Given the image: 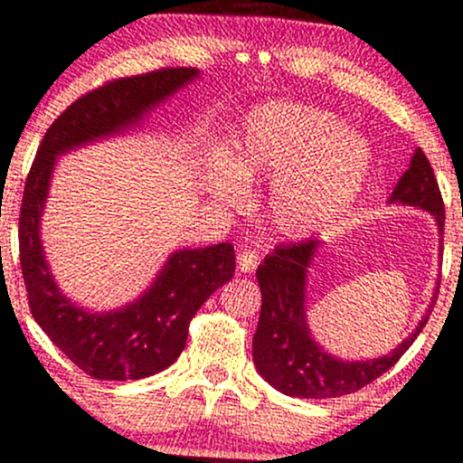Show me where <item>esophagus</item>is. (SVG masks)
Here are the masks:
<instances>
[{
    "label": "esophagus",
    "instance_id": "34e87169",
    "mask_svg": "<svg viewBox=\"0 0 463 463\" xmlns=\"http://www.w3.org/2000/svg\"><path fill=\"white\" fill-rule=\"evenodd\" d=\"M258 265H260V253L256 250H242L238 253V269L242 273H251Z\"/></svg>",
    "mask_w": 463,
    "mask_h": 463
}]
</instances>
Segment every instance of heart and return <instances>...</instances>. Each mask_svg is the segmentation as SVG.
Here are the masks:
<instances>
[{"label": "heart", "instance_id": "heart-1", "mask_svg": "<svg viewBox=\"0 0 463 463\" xmlns=\"http://www.w3.org/2000/svg\"><path fill=\"white\" fill-rule=\"evenodd\" d=\"M371 172L364 138L340 118L298 103H269L247 118L230 161L213 158L207 187L222 205L245 194L242 183L273 176L267 212L278 232L309 236L351 210Z\"/></svg>", "mask_w": 463, "mask_h": 463}]
</instances>
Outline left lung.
Segmentation results:
<instances>
[{"mask_svg":"<svg viewBox=\"0 0 463 463\" xmlns=\"http://www.w3.org/2000/svg\"><path fill=\"white\" fill-rule=\"evenodd\" d=\"M391 203L430 212L439 233H444V198L421 147H417L409 170L397 181ZM317 245L320 241L316 238L293 245H278L256 271L262 305L258 329L253 333V364L273 389L305 400L340 397L371 384L404 355L430 316L429 309L415 331L384 357L346 362L329 355L320 345H316L307 325V271Z\"/></svg>","mask_w":463,"mask_h":463,"instance_id":"1","label":"left lung"}]
</instances>
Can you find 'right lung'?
<instances>
[{
	"instance_id": "obj_1",
	"label": "right lung",
	"mask_w": 463,
	"mask_h": 463,
	"mask_svg": "<svg viewBox=\"0 0 463 463\" xmlns=\"http://www.w3.org/2000/svg\"><path fill=\"white\" fill-rule=\"evenodd\" d=\"M198 77L196 68H161L103 83L71 103L48 128L28 172L19 212V260L28 307L43 333L94 380H141L167 369L185 349L187 329L203 302L232 280L230 242L174 251L152 287L132 305L92 313L59 291L39 222L59 154L130 130L143 114Z\"/></svg>"
}]
</instances>
